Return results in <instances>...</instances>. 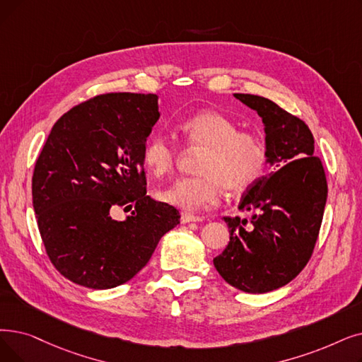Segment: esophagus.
<instances>
[{"label": "esophagus", "instance_id": "34e87169", "mask_svg": "<svg viewBox=\"0 0 362 362\" xmlns=\"http://www.w3.org/2000/svg\"><path fill=\"white\" fill-rule=\"evenodd\" d=\"M180 222H182V223H189V222H202V217H199V216H194V214H191V213H182Z\"/></svg>", "mask_w": 362, "mask_h": 362}]
</instances>
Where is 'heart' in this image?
Wrapping results in <instances>:
<instances>
[{
    "label": "heart",
    "instance_id": "heart-1",
    "mask_svg": "<svg viewBox=\"0 0 362 362\" xmlns=\"http://www.w3.org/2000/svg\"><path fill=\"white\" fill-rule=\"evenodd\" d=\"M186 145L201 149L198 176L183 177L158 192L160 201L186 211L214 207L222 189L240 194L253 185L264 165L262 140L217 111H199L180 125ZM177 146L164 134L152 136L144 149V163L153 176H164L175 168Z\"/></svg>",
    "mask_w": 362,
    "mask_h": 362
}]
</instances>
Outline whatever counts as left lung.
<instances>
[{"label": "left lung", "instance_id": "8db88e82", "mask_svg": "<svg viewBox=\"0 0 362 362\" xmlns=\"http://www.w3.org/2000/svg\"><path fill=\"white\" fill-rule=\"evenodd\" d=\"M233 96L262 118L266 163L272 170L240 202L241 211H253L250 220L223 217L230 241L213 263L232 287L268 293L288 284L309 262L322 222L327 179L313 155V136L300 118L262 96Z\"/></svg>", "mask_w": 362, "mask_h": 362}]
</instances>
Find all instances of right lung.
I'll return each instance as SVG.
<instances>
[{
  "label": "right lung",
  "mask_w": 362,
  "mask_h": 362,
  "mask_svg": "<svg viewBox=\"0 0 362 362\" xmlns=\"http://www.w3.org/2000/svg\"><path fill=\"white\" fill-rule=\"evenodd\" d=\"M158 96L106 93L74 106L47 137L33 176V204L47 256L78 286L114 288L145 268L179 211L146 195L144 149ZM131 209L122 223L108 211Z\"/></svg>",
  "instance_id": "right-lung-1"
}]
</instances>
